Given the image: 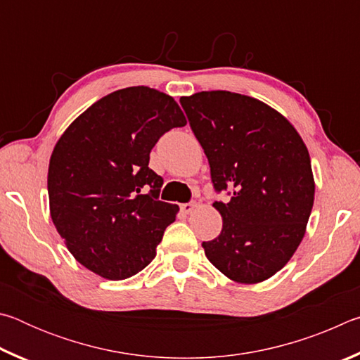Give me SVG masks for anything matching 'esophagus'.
<instances>
[{"instance_id": "obj_1", "label": "esophagus", "mask_w": 360, "mask_h": 360, "mask_svg": "<svg viewBox=\"0 0 360 360\" xmlns=\"http://www.w3.org/2000/svg\"><path fill=\"white\" fill-rule=\"evenodd\" d=\"M195 208H197V202H188V203H182L181 205V211L186 212V214H188V212H192Z\"/></svg>"}]
</instances>
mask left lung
Listing matches in <instances>:
<instances>
[{
  "instance_id": "8db88e82",
  "label": "left lung",
  "mask_w": 360,
  "mask_h": 360,
  "mask_svg": "<svg viewBox=\"0 0 360 360\" xmlns=\"http://www.w3.org/2000/svg\"><path fill=\"white\" fill-rule=\"evenodd\" d=\"M202 144L222 216L205 254L231 281H265L288 264L304 235L314 202L307 146L290 122L251 96L211 90L179 100Z\"/></svg>"
}]
</instances>
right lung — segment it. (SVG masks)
Returning <instances> with one entry per match:
<instances>
[{
	"mask_svg": "<svg viewBox=\"0 0 360 360\" xmlns=\"http://www.w3.org/2000/svg\"><path fill=\"white\" fill-rule=\"evenodd\" d=\"M186 124L172 96L138 85L103 96L60 136L49 162V205L79 264L117 281L155 257L179 206L158 200L163 179L149 154Z\"/></svg>",
	"mask_w": 360,
	"mask_h": 360,
	"instance_id": "1",
	"label": "right lung"
}]
</instances>
